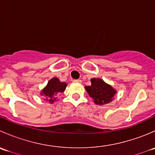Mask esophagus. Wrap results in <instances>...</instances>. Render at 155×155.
I'll use <instances>...</instances> for the list:
<instances>
[{
	"instance_id": "34e87169",
	"label": "esophagus",
	"mask_w": 155,
	"mask_h": 155,
	"mask_svg": "<svg viewBox=\"0 0 155 155\" xmlns=\"http://www.w3.org/2000/svg\"><path fill=\"white\" fill-rule=\"evenodd\" d=\"M73 82H75V83H81V82H82V81H81L80 79H74Z\"/></svg>"
}]
</instances>
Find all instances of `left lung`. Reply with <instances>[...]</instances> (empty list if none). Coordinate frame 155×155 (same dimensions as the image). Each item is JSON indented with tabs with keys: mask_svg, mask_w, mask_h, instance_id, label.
Masks as SVG:
<instances>
[{
	"mask_svg": "<svg viewBox=\"0 0 155 155\" xmlns=\"http://www.w3.org/2000/svg\"><path fill=\"white\" fill-rule=\"evenodd\" d=\"M91 85L85 87L95 104L103 106L113 101L117 91L112 85L107 84L100 78H93L91 79Z\"/></svg>",
	"mask_w": 155,
	"mask_h": 155,
	"instance_id": "left-lung-1",
	"label": "left lung"
}]
</instances>
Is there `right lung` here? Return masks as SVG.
<instances>
[{
	"mask_svg": "<svg viewBox=\"0 0 155 155\" xmlns=\"http://www.w3.org/2000/svg\"><path fill=\"white\" fill-rule=\"evenodd\" d=\"M68 84L66 82H61L57 77L50 79L47 85L40 91V95L43 96L44 101H48L49 104H54L57 101V98L61 93H63L66 89Z\"/></svg>",
	"mask_w": 155,
	"mask_h": 155,
	"instance_id": "1",
	"label": "right lung"
}]
</instances>
